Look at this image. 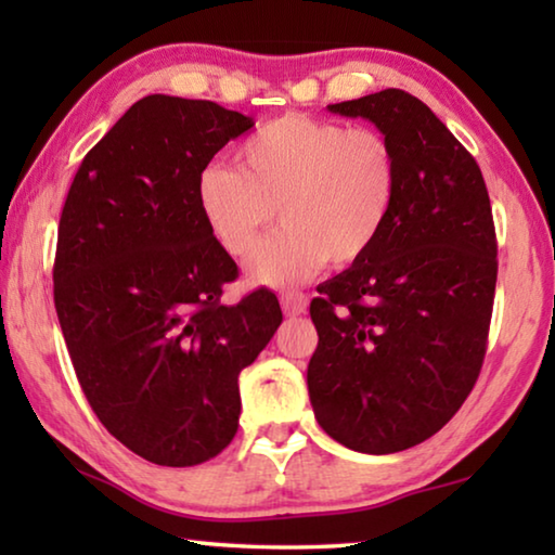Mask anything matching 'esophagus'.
<instances>
[{
	"mask_svg": "<svg viewBox=\"0 0 555 555\" xmlns=\"http://www.w3.org/2000/svg\"><path fill=\"white\" fill-rule=\"evenodd\" d=\"M281 308L291 318L300 315L306 311V296L300 291H286V294H281Z\"/></svg>",
	"mask_w": 555,
	"mask_h": 555,
	"instance_id": "34e87169",
	"label": "esophagus"
}]
</instances>
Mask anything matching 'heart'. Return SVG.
<instances>
[{"label": "heart", "instance_id": "obj_1", "mask_svg": "<svg viewBox=\"0 0 555 555\" xmlns=\"http://www.w3.org/2000/svg\"><path fill=\"white\" fill-rule=\"evenodd\" d=\"M240 168L210 164L195 183L205 224L232 257L249 255L275 208L285 224L251 253L249 279L271 288L308 281L331 259L367 257L391 218L399 156L372 127L308 115L269 119L237 149Z\"/></svg>", "mask_w": 555, "mask_h": 555}]
</instances>
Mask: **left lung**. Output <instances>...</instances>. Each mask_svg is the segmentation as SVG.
<instances>
[{
  "mask_svg": "<svg viewBox=\"0 0 555 555\" xmlns=\"http://www.w3.org/2000/svg\"><path fill=\"white\" fill-rule=\"evenodd\" d=\"M370 119L399 156L391 218L367 257L318 286L308 393L327 436L387 455L438 434L480 377L496 234L480 166L418 98L327 105Z\"/></svg>",
  "mask_w": 555,
  "mask_h": 555,
  "instance_id": "1",
  "label": "left lung"
}]
</instances>
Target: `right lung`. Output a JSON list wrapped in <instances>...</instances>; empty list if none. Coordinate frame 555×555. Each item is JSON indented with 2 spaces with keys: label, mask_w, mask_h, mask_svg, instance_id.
Here are the masks:
<instances>
[{
  "label": "right lung",
  "mask_w": 555,
  "mask_h": 555,
  "mask_svg": "<svg viewBox=\"0 0 555 555\" xmlns=\"http://www.w3.org/2000/svg\"><path fill=\"white\" fill-rule=\"evenodd\" d=\"M251 117L210 100L149 95L75 173L53 300L82 393L131 453L191 467L230 446L240 372L281 325L271 291L220 304L237 264L212 237L195 183Z\"/></svg>",
  "instance_id": "right-lung-1"
}]
</instances>
